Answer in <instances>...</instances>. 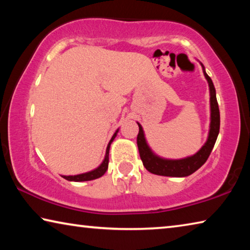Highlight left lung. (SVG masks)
Returning a JSON list of instances; mask_svg holds the SVG:
<instances>
[{
  "instance_id": "1",
  "label": "left lung",
  "mask_w": 250,
  "mask_h": 250,
  "mask_svg": "<svg viewBox=\"0 0 250 250\" xmlns=\"http://www.w3.org/2000/svg\"><path fill=\"white\" fill-rule=\"evenodd\" d=\"M202 65V64H201ZM204 71V76L207 79L209 86V94H210V125H209V133L207 141L202 149L192 156L180 160H167L162 159L160 156L155 155L153 152L147 146L145 138V132L140 124L139 125V133L137 138L138 149L140 153V158L142 163L147 171L153 173L156 175L162 176H174V177H184L191 175L192 173L198 170L203 164L208 159L211 150H213L215 142H216L217 135L219 133V125H221V116H219V108L216 99V90H215L214 83L208 75Z\"/></svg>"
}]
</instances>
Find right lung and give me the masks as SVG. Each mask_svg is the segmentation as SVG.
<instances>
[{"label": "right lung", "instance_id": "1", "mask_svg": "<svg viewBox=\"0 0 250 250\" xmlns=\"http://www.w3.org/2000/svg\"><path fill=\"white\" fill-rule=\"evenodd\" d=\"M118 133V130L115 132V134L112 135L111 140L109 141V145L107 146V151H105V155H104V160L103 161V163L100 164V166L95 168V170H92L90 172H87V173H83V174H78V175H69V176H66V175H62L64 177L65 180L67 181H74V182H83V181H91V180H95V179H98V177L103 176L105 171L108 170V163H109V149H110V145H111V142L115 140L116 135Z\"/></svg>", "mask_w": 250, "mask_h": 250}]
</instances>
